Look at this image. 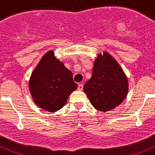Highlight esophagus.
<instances>
[{
    "instance_id": "esophagus-1",
    "label": "esophagus",
    "mask_w": 155,
    "mask_h": 155,
    "mask_svg": "<svg viewBox=\"0 0 155 155\" xmlns=\"http://www.w3.org/2000/svg\"><path fill=\"white\" fill-rule=\"evenodd\" d=\"M83 88H84V85H83L82 84H78V90L82 91Z\"/></svg>"
}]
</instances>
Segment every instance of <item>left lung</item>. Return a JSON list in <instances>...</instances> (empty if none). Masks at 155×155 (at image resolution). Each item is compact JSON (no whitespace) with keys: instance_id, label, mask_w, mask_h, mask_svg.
<instances>
[{"instance_id":"left-lung-1","label":"left lung","mask_w":155,"mask_h":155,"mask_svg":"<svg viewBox=\"0 0 155 155\" xmlns=\"http://www.w3.org/2000/svg\"><path fill=\"white\" fill-rule=\"evenodd\" d=\"M128 90L127 77L115 58L107 52L97 56L92 77L84 87L92 105L101 112L112 110L122 103Z\"/></svg>"}]
</instances>
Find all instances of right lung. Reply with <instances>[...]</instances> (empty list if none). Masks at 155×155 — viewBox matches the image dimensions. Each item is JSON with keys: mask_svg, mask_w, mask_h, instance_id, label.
<instances>
[{"mask_svg": "<svg viewBox=\"0 0 155 155\" xmlns=\"http://www.w3.org/2000/svg\"><path fill=\"white\" fill-rule=\"evenodd\" d=\"M29 87L35 103L53 113L65 105L77 84L73 80L71 71L55 58L53 51H50L33 71Z\"/></svg>", "mask_w": 155, "mask_h": 155, "instance_id": "1", "label": "right lung"}]
</instances>
